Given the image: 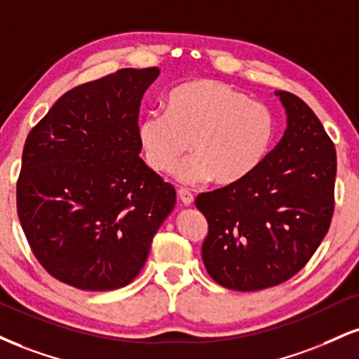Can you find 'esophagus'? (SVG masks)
I'll use <instances>...</instances> for the list:
<instances>
[{
    "label": "esophagus",
    "instance_id": "34e87169",
    "mask_svg": "<svg viewBox=\"0 0 359 359\" xmlns=\"http://www.w3.org/2000/svg\"><path fill=\"white\" fill-rule=\"evenodd\" d=\"M177 196H179L180 202H182L184 205H191L192 202H194L192 192L187 191V189H179V191H177Z\"/></svg>",
    "mask_w": 359,
    "mask_h": 359
}]
</instances>
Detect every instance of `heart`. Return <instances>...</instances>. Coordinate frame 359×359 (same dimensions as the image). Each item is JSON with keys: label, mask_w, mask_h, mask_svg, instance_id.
<instances>
[{"label": "heart", "mask_w": 359, "mask_h": 359, "mask_svg": "<svg viewBox=\"0 0 359 359\" xmlns=\"http://www.w3.org/2000/svg\"><path fill=\"white\" fill-rule=\"evenodd\" d=\"M274 133L271 110L217 80H194L167 97L165 111H150L137 125L147 165L170 174L191 142L194 154L174 171L180 184L214 179L231 185L252 174Z\"/></svg>", "instance_id": "heart-1"}]
</instances>
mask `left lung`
<instances>
[{
  "instance_id": "left-lung-1",
  "label": "left lung",
  "mask_w": 359,
  "mask_h": 359,
  "mask_svg": "<svg viewBox=\"0 0 359 359\" xmlns=\"http://www.w3.org/2000/svg\"><path fill=\"white\" fill-rule=\"evenodd\" d=\"M276 95L287 115L279 144L245 179L196 198L209 224L207 273L234 291L273 287L299 273L334 212V144L299 97Z\"/></svg>"
}]
</instances>
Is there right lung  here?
<instances>
[{
    "instance_id": "add662e5",
    "label": "right lung",
    "mask_w": 359,
    "mask_h": 359,
    "mask_svg": "<svg viewBox=\"0 0 359 359\" xmlns=\"http://www.w3.org/2000/svg\"><path fill=\"white\" fill-rule=\"evenodd\" d=\"M158 68H122L56 100L25 142L18 217L34 257L83 291L130 284L175 205L140 158V102Z\"/></svg>"
}]
</instances>
